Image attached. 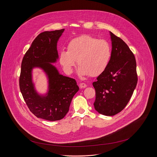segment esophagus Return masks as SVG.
<instances>
[{"label": "esophagus", "instance_id": "1", "mask_svg": "<svg viewBox=\"0 0 157 157\" xmlns=\"http://www.w3.org/2000/svg\"><path fill=\"white\" fill-rule=\"evenodd\" d=\"M79 86L80 88H85L87 87V85H86V84H85L84 83H80Z\"/></svg>", "mask_w": 157, "mask_h": 157}]
</instances>
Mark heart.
Instances as JSON below:
<instances>
[{"mask_svg":"<svg viewBox=\"0 0 157 157\" xmlns=\"http://www.w3.org/2000/svg\"><path fill=\"white\" fill-rule=\"evenodd\" d=\"M111 57V48L106 41L83 35L68 43L67 51L60 52L59 62L67 74L72 72L77 60L78 75L98 76L106 69Z\"/></svg>","mask_w":157,"mask_h":157,"instance_id":"b5f03b06","label":"heart"}]
</instances>
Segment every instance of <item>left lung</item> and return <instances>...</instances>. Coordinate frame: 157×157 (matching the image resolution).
Here are the masks:
<instances>
[{
    "label": "left lung",
    "instance_id": "8db88e82",
    "mask_svg": "<svg viewBox=\"0 0 157 157\" xmlns=\"http://www.w3.org/2000/svg\"><path fill=\"white\" fill-rule=\"evenodd\" d=\"M109 33L112 44L109 63L92 83L95 90L94 108L106 116L114 115L125 108L138 80L134 54L122 39Z\"/></svg>",
    "mask_w": 157,
    "mask_h": 157
}]
</instances>
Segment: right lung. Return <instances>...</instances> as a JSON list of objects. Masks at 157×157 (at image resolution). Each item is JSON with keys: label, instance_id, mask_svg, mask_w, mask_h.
<instances>
[{"label": "right lung", "instance_id": "right-lung-1", "mask_svg": "<svg viewBox=\"0 0 157 157\" xmlns=\"http://www.w3.org/2000/svg\"><path fill=\"white\" fill-rule=\"evenodd\" d=\"M64 31H44L39 34L25 53L21 65L19 86L23 99L35 116L48 121L64 118L79 90L75 79L60 74L52 64L59 60L57 42ZM35 68L42 70L47 77L48 88L44 94L35 88L32 75Z\"/></svg>", "mask_w": 157, "mask_h": 157}]
</instances>
